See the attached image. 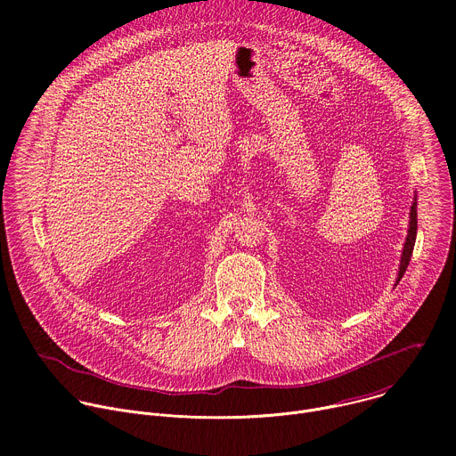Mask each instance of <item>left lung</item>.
I'll return each mask as SVG.
<instances>
[{
    "label": "left lung",
    "mask_w": 456,
    "mask_h": 456,
    "mask_svg": "<svg viewBox=\"0 0 456 456\" xmlns=\"http://www.w3.org/2000/svg\"><path fill=\"white\" fill-rule=\"evenodd\" d=\"M410 231H408V238H406V243H404V250H403V259H401V269H399V280L404 276L406 269H408V264H410V257H411V252H413V247H415V238H417V199L411 206V213H410Z\"/></svg>",
    "instance_id": "obj_1"
}]
</instances>
